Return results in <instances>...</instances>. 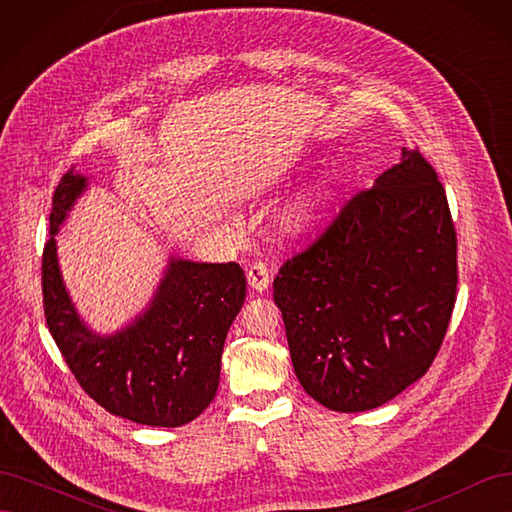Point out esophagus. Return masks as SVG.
Here are the masks:
<instances>
[{"label": "esophagus", "mask_w": 512, "mask_h": 512, "mask_svg": "<svg viewBox=\"0 0 512 512\" xmlns=\"http://www.w3.org/2000/svg\"><path fill=\"white\" fill-rule=\"evenodd\" d=\"M269 282H271V273H269L267 262L262 260L252 262V267L247 269V284H250L254 290L262 292L269 288Z\"/></svg>", "instance_id": "esophagus-1"}]
</instances>
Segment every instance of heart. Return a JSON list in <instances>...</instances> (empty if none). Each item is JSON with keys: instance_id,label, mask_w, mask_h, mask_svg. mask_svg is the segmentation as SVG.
Segmentation results:
<instances>
[{"instance_id": "1", "label": "heart", "mask_w": 512, "mask_h": 512, "mask_svg": "<svg viewBox=\"0 0 512 512\" xmlns=\"http://www.w3.org/2000/svg\"><path fill=\"white\" fill-rule=\"evenodd\" d=\"M322 207V194L320 192H307L303 196H299L297 200L286 207L284 215H282V224L286 230L290 232H301L305 230L309 224L316 220V215Z\"/></svg>"}]
</instances>
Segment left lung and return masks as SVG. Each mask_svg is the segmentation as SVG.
Here are the masks:
<instances>
[{
    "label": "left lung",
    "mask_w": 512,
    "mask_h": 512,
    "mask_svg": "<svg viewBox=\"0 0 512 512\" xmlns=\"http://www.w3.org/2000/svg\"><path fill=\"white\" fill-rule=\"evenodd\" d=\"M273 299L297 378L324 408H378L427 374L457 299V232L418 147L284 262Z\"/></svg>",
    "instance_id": "obj_1"
}]
</instances>
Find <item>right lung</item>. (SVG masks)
I'll use <instances>...</instances> for the list:
<instances>
[{
	"label": "right lung",
	"instance_id": "obj_1",
	"mask_svg": "<svg viewBox=\"0 0 512 512\" xmlns=\"http://www.w3.org/2000/svg\"><path fill=\"white\" fill-rule=\"evenodd\" d=\"M85 185L70 168L53 194L42 252L46 324L76 382L106 412L138 425L181 427L218 391L226 335L245 301V273L237 262L173 258L141 318L111 337L91 333L61 282L55 247V232Z\"/></svg>",
	"mask_w": 512,
	"mask_h": 512
}]
</instances>
